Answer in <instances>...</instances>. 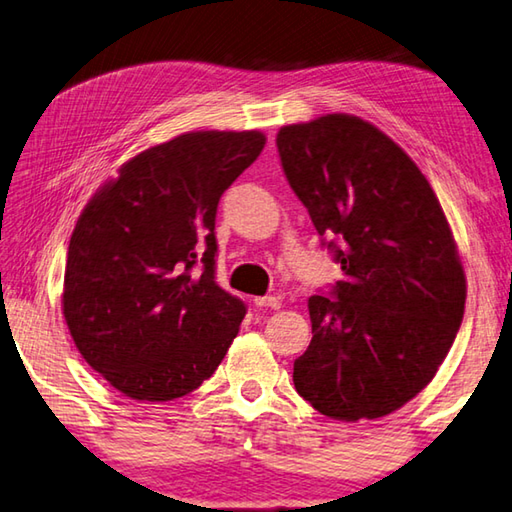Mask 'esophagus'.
<instances>
[{
    "label": "esophagus",
    "instance_id": "1",
    "mask_svg": "<svg viewBox=\"0 0 512 512\" xmlns=\"http://www.w3.org/2000/svg\"><path fill=\"white\" fill-rule=\"evenodd\" d=\"M254 305L256 307H272V310H278V307H281V298H276V296H256L254 298Z\"/></svg>",
    "mask_w": 512,
    "mask_h": 512
}]
</instances>
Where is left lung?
<instances>
[{"instance_id": "left-lung-1", "label": "left lung", "mask_w": 512, "mask_h": 512, "mask_svg": "<svg viewBox=\"0 0 512 512\" xmlns=\"http://www.w3.org/2000/svg\"><path fill=\"white\" fill-rule=\"evenodd\" d=\"M276 147L343 269L307 303L312 343L294 361V388L325 417H385L432 381L464 321L466 276L448 220L408 153L354 115L289 124Z\"/></svg>"}]
</instances>
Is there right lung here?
Segmentation results:
<instances>
[{"instance_id": "1", "label": "right lung", "mask_w": 512, "mask_h": 512, "mask_svg": "<svg viewBox=\"0 0 512 512\" xmlns=\"http://www.w3.org/2000/svg\"><path fill=\"white\" fill-rule=\"evenodd\" d=\"M260 131H194L138 153L84 207L62 307L77 350L115 390L171 401L216 372L247 305L216 283L220 196Z\"/></svg>"}]
</instances>
